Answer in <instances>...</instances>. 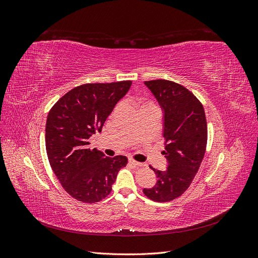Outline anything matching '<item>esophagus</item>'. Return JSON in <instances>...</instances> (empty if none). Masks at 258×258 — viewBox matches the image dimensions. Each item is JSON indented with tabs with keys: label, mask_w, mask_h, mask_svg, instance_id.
<instances>
[{
	"label": "esophagus",
	"mask_w": 258,
	"mask_h": 258,
	"mask_svg": "<svg viewBox=\"0 0 258 258\" xmlns=\"http://www.w3.org/2000/svg\"><path fill=\"white\" fill-rule=\"evenodd\" d=\"M129 163H130V165H132V166H135V167H142L143 166V163L139 162V161H136L135 159H129Z\"/></svg>",
	"instance_id": "1"
}]
</instances>
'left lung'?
Here are the masks:
<instances>
[{
    "mask_svg": "<svg viewBox=\"0 0 258 258\" xmlns=\"http://www.w3.org/2000/svg\"><path fill=\"white\" fill-rule=\"evenodd\" d=\"M145 85L165 111L166 171L154 170L157 183L144 188L147 198L168 202L181 196L191 184L205 157L208 126L202 103L181 84L167 80L146 81Z\"/></svg>",
    "mask_w": 258,
    "mask_h": 258,
    "instance_id": "left-lung-1",
    "label": "left lung"
}]
</instances>
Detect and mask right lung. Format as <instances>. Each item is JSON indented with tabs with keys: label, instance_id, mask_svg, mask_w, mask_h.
Segmentation results:
<instances>
[{
	"label": "right lung",
	"instance_id": "right-lung-1",
	"mask_svg": "<svg viewBox=\"0 0 258 258\" xmlns=\"http://www.w3.org/2000/svg\"><path fill=\"white\" fill-rule=\"evenodd\" d=\"M132 82L84 84L61 97L50 108L45 143L50 167L64 190L74 199L95 204L112 191L126 156L105 157L89 148V138L101 132L116 103Z\"/></svg>",
	"mask_w": 258,
	"mask_h": 258
}]
</instances>
